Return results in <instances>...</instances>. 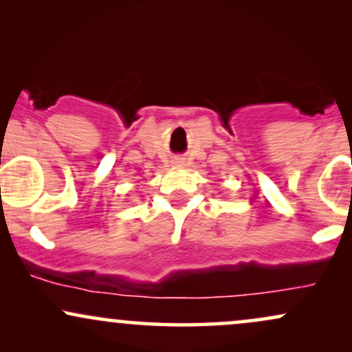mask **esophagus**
Segmentation results:
<instances>
[{
  "mask_svg": "<svg viewBox=\"0 0 352 352\" xmlns=\"http://www.w3.org/2000/svg\"><path fill=\"white\" fill-rule=\"evenodd\" d=\"M172 164L175 165V167H182V165L185 164V159H184V157H175V159L172 160Z\"/></svg>",
  "mask_w": 352,
  "mask_h": 352,
  "instance_id": "obj_1",
  "label": "esophagus"
}]
</instances>
